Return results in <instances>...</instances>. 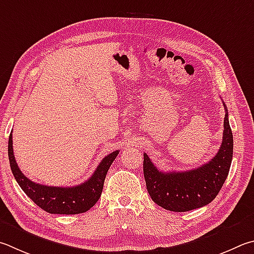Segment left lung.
<instances>
[{"instance_id":"1","label":"left lung","mask_w":254,"mask_h":254,"mask_svg":"<svg viewBox=\"0 0 254 254\" xmlns=\"http://www.w3.org/2000/svg\"><path fill=\"white\" fill-rule=\"evenodd\" d=\"M222 144L209 162L183 172H162L144 153L143 173L147 192L165 210L187 212L209 204L218 195L228 178L233 155V135L225 108Z\"/></svg>"}]
</instances>
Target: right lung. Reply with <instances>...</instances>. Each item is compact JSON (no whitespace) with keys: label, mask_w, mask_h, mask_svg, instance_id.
<instances>
[{"label":"right lung","mask_w":254,"mask_h":254,"mask_svg":"<svg viewBox=\"0 0 254 254\" xmlns=\"http://www.w3.org/2000/svg\"><path fill=\"white\" fill-rule=\"evenodd\" d=\"M7 151L12 173L18 186L36 205L53 214H77L90 210L100 199L105 177L119 154V151H114L105 156L87 181L75 187L62 188L32 182L21 172L13 153L12 133L8 137Z\"/></svg>","instance_id":"add662e5"}]
</instances>
